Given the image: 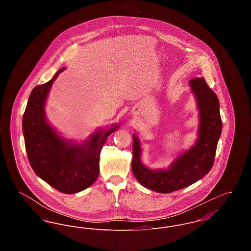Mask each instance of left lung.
<instances>
[{"label":"left lung","instance_id":"8db88e82","mask_svg":"<svg viewBox=\"0 0 251 251\" xmlns=\"http://www.w3.org/2000/svg\"><path fill=\"white\" fill-rule=\"evenodd\" d=\"M190 86L200 110L199 139L171 167L164 170H151L143 166L140 160V142L132 135L131 169L134 177L146 188L163 194L177 191L202 179L213 167L222 131L219 100L203 77L191 79Z\"/></svg>","mask_w":251,"mask_h":251}]
</instances>
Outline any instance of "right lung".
I'll use <instances>...</instances> for the list:
<instances>
[{
    "instance_id": "obj_1",
    "label": "right lung",
    "mask_w": 251,
    "mask_h": 251,
    "mask_svg": "<svg viewBox=\"0 0 251 251\" xmlns=\"http://www.w3.org/2000/svg\"><path fill=\"white\" fill-rule=\"evenodd\" d=\"M64 70L32 90L24 111L23 131L28 160L36 175L61 193L75 194L95 182L101 148L119 125L97 131L80 145L60 137L46 121L44 105L51 84Z\"/></svg>"
}]
</instances>
